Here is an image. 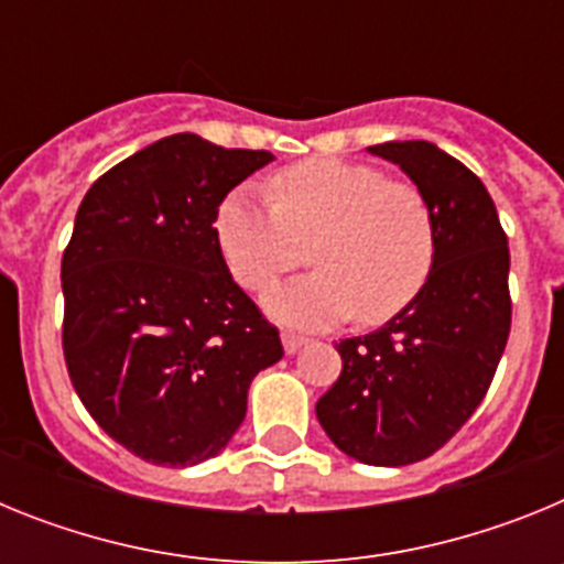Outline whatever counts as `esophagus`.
Wrapping results in <instances>:
<instances>
[{
  "instance_id": "34e87169",
  "label": "esophagus",
  "mask_w": 564,
  "mask_h": 564,
  "mask_svg": "<svg viewBox=\"0 0 564 564\" xmlns=\"http://www.w3.org/2000/svg\"><path fill=\"white\" fill-rule=\"evenodd\" d=\"M282 344H285V352H296L302 344H307V338L302 336V333L285 330V333H282Z\"/></svg>"
}]
</instances>
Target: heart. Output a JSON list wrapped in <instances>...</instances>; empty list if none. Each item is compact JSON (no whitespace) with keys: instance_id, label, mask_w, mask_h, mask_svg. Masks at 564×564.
<instances>
[{"instance_id":"1","label":"heart","mask_w":564,"mask_h":564,"mask_svg":"<svg viewBox=\"0 0 564 564\" xmlns=\"http://www.w3.org/2000/svg\"><path fill=\"white\" fill-rule=\"evenodd\" d=\"M214 237L228 271L253 293L302 265L311 248L316 271L265 299L273 316L305 327L350 316L370 327L390 322L423 291L437 251L421 188L336 158L279 169L271 200L246 188L228 194Z\"/></svg>"}]
</instances>
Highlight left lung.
I'll use <instances>...</instances> for the list:
<instances>
[{
	"label": "left lung",
	"mask_w": 564,
	"mask_h": 564,
	"mask_svg": "<svg viewBox=\"0 0 564 564\" xmlns=\"http://www.w3.org/2000/svg\"><path fill=\"white\" fill-rule=\"evenodd\" d=\"M372 154L410 174L435 217V265L417 299L381 330L341 338V376L316 417L344 455L406 466L435 455L486 398L508 330V237L471 169L430 141Z\"/></svg>",
	"instance_id": "obj_1"
}]
</instances>
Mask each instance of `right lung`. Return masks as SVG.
Returning <instances> with one entry per match:
<instances>
[{"label": "right lung", "instance_id": "right-lung-1", "mask_svg": "<svg viewBox=\"0 0 564 564\" xmlns=\"http://www.w3.org/2000/svg\"><path fill=\"white\" fill-rule=\"evenodd\" d=\"M271 161L169 134L101 174L78 206L62 257L69 381L93 421L154 466L217 455L253 376L285 352L214 237L226 194Z\"/></svg>", "mask_w": 564, "mask_h": 564}]
</instances>
